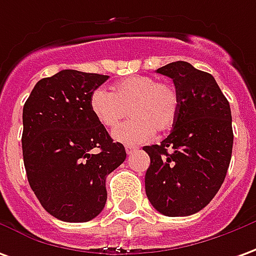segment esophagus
Masks as SVG:
<instances>
[{
  "instance_id": "1",
  "label": "esophagus",
  "mask_w": 256,
  "mask_h": 256,
  "mask_svg": "<svg viewBox=\"0 0 256 256\" xmlns=\"http://www.w3.org/2000/svg\"><path fill=\"white\" fill-rule=\"evenodd\" d=\"M137 150H138V146H126V152H128V155H130V154L136 152Z\"/></svg>"
}]
</instances>
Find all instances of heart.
<instances>
[{
    "instance_id": "obj_1",
    "label": "heart",
    "mask_w": 256,
    "mask_h": 256,
    "mask_svg": "<svg viewBox=\"0 0 256 256\" xmlns=\"http://www.w3.org/2000/svg\"><path fill=\"white\" fill-rule=\"evenodd\" d=\"M178 106L176 87L150 76H130L118 82L112 92L97 88L90 97L91 112L104 128H116L128 112L133 116L114 132V138L128 146L144 142L155 130H169L178 119Z\"/></svg>"
}]
</instances>
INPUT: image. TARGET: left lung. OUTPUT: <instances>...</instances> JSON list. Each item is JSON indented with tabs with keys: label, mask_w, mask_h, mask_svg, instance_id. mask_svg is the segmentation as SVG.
Segmentation results:
<instances>
[{
	"label": "left lung",
	"mask_w": 256,
	"mask_h": 256,
	"mask_svg": "<svg viewBox=\"0 0 256 256\" xmlns=\"http://www.w3.org/2000/svg\"><path fill=\"white\" fill-rule=\"evenodd\" d=\"M156 73L173 80L180 106L170 134L142 148L151 159L146 192L162 215L188 216L205 208L224 182L233 150L232 110L214 76L188 62H172Z\"/></svg>",
	"instance_id": "left-lung-1"
}]
</instances>
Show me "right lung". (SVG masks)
<instances>
[{"instance_id":"1","label":"right lung","mask_w":256,"mask_h":256,"mask_svg":"<svg viewBox=\"0 0 256 256\" xmlns=\"http://www.w3.org/2000/svg\"><path fill=\"white\" fill-rule=\"evenodd\" d=\"M110 76L72 69L41 78L23 106V162L32 190L50 215L82 223L101 214L105 180L126 151L90 108Z\"/></svg>"}]
</instances>
